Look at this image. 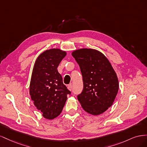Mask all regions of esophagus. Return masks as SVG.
Returning a JSON list of instances; mask_svg holds the SVG:
<instances>
[{
  "label": "esophagus",
  "instance_id": "1",
  "mask_svg": "<svg viewBox=\"0 0 147 147\" xmlns=\"http://www.w3.org/2000/svg\"><path fill=\"white\" fill-rule=\"evenodd\" d=\"M67 88H68V90H70V91L72 90V84H69V85L67 86Z\"/></svg>",
  "mask_w": 147,
  "mask_h": 147
}]
</instances>
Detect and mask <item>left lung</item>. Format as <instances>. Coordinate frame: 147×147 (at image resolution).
I'll return each instance as SVG.
<instances>
[{"label": "left lung", "instance_id": "1", "mask_svg": "<svg viewBox=\"0 0 147 147\" xmlns=\"http://www.w3.org/2000/svg\"><path fill=\"white\" fill-rule=\"evenodd\" d=\"M72 55L83 77V90L77 96L82 108L92 115L104 113L112 106L118 91V80L113 67L104 54L94 49H78Z\"/></svg>", "mask_w": 147, "mask_h": 147}]
</instances>
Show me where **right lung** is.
<instances>
[{"instance_id": "add662e5", "label": "right lung", "mask_w": 147, "mask_h": 147, "mask_svg": "<svg viewBox=\"0 0 147 147\" xmlns=\"http://www.w3.org/2000/svg\"><path fill=\"white\" fill-rule=\"evenodd\" d=\"M66 55L59 48L47 50L38 56L34 65L29 94L35 106L48 119L59 116L67 99V95L70 94L57 69Z\"/></svg>"}]
</instances>
